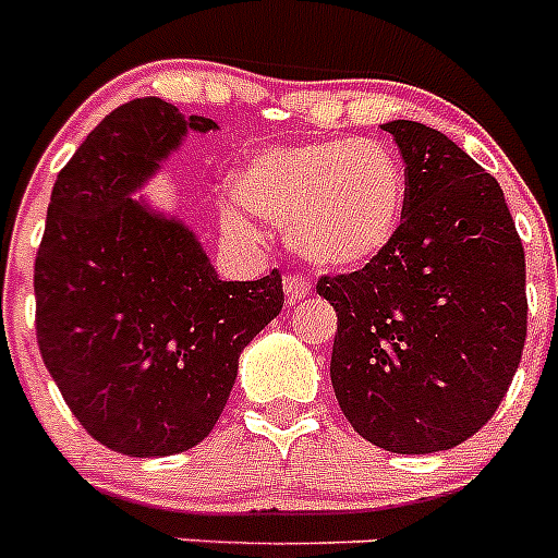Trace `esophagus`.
<instances>
[{
    "instance_id": "1",
    "label": "esophagus",
    "mask_w": 558,
    "mask_h": 558,
    "mask_svg": "<svg viewBox=\"0 0 558 558\" xmlns=\"http://www.w3.org/2000/svg\"><path fill=\"white\" fill-rule=\"evenodd\" d=\"M307 295H310V284L304 282V279H299V276H288V279H284V299H288V304L302 302V299H307Z\"/></svg>"
}]
</instances>
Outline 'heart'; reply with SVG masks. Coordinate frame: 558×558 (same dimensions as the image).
<instances>
[{"label": "heart", "mask_w": 558, "mask_h": 558, "mask_svg": "<svg viewBox=\"0 0 558 558\" xmlns=\"http://www.w3.org/2000/svg\"><path fill=\"white\" fill-rule=\"evenodd\" d=\"M220 223L236 240L256 236L245 210L284 229L302 263L349 274L377 263L402 229L405 170L374 140H324L265 147L229 175Z\"/></svg>", "instance_id": "1"}]
</instances>
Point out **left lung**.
<instances>
[{"instance_id": "1", "label": "left lung", "mask_w": 558, "mask_h": 558, "mask_svg": "<svg viewBox=\"0 0 558 558\" xmlns=\"http://www.w3.org/2000/svg\"><path fill=\"white\" fill-rule=\"evenodd\" d=\"M405 161L402 229L377 263L322 276L349 425L399 456L452 450L502 402L525 347V254L502 190L436 128L383 125Z\"/></svg>"}]
</instances>
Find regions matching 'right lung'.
Listing matches in <instances>:
<instances>
[{"mask_svg": "<svg viewBox=\"0 0 558 558\" xmlns=\"http://www.w3.org/2000/svg\"><path fill=\"white\" fill-rule=\"evenodd\" d=\"M218 131L159 97L111 111L58 172L36 256L44 366L102 447L192 450L218 425L240 354L284 304L279 270L223 282L198 234L136 198L190 133Z\"/></svg>", "mask_w": 558, "mask_h": 558, "instance_id": "add662e5", "label": "right lung"}]
</instances>
